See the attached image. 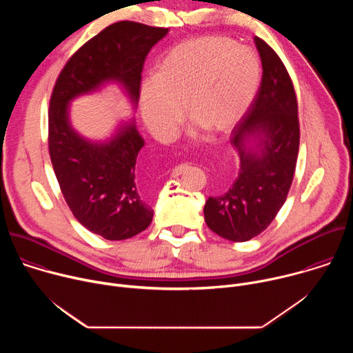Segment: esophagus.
Returning a JSON list of instances; mask_svg holds the SVG:
<instances>
[{
  "label": "esophagus",
  "instance_id": "1",
  "mask_svg": "<svg viewBox=\"0 0 353 353\" xmlns=\"http://www.w3.org/2000/svg\"><path fill=\"white\" fill-rule=\"evenodd\" d=\"M183 170H184V166H183V165H180V166H176V168L172 170L170 176H172V177H179V176L183 173Z\"/></svg>",
  "mask_w": 353,
  "mask_h": 353
}]
</instances>
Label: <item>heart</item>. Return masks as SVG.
<instances>
[{"instance_id":"obj_1","label":"heart","mask_w":353,"mask_h":353,"mask_svg":"<svg viewBox=\"0 0 353 353\" xmlns=\"http://www.w3.org/2000/svg\"><path fill=\"white\" fill-rule=\"evenodd\" d=\"M260 75L259 57L248 47L219 36L185 40L163 56L155 79L143 82V121L159 139H169L184 105L185 116L196 127L225 132L247 112Z\"/></svg>"}]
</instances>
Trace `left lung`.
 I'll return each mask as SVG.
<instances>
[{"mask_svg": "<svg viewBox=\"0 0 353 353\" xmlns=\"http://www.w3.org/2000/svg\"><path fill=\"white\" fill-rule=\"evenodd\" d=\"M263 63L261 85L230 143L237 149L240 169L232 185L204 207L208 228L223 239L247 241L264 232L285 204L299 154L297 99L292 78L263 39L254 37ZM248 134L259 137L260 153L243 146Z\"/></svg>", "mask_w": 353, "mask_h": 353, "instance_id": "8db88e82", "label": "left lung"}]
</instances>
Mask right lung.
I'll return each instance as SVG.
<instances>
[{"mask_svg":"<svg viewBox=\"0 0 353 353\" xmlns=\"http://www.w3.org/2000/svg\"><path fill=\"white\" fill-rule=\"evenodd\" d=\"M168 32L132 21L108 26L70 57L50 97L48 154L60 190L77 221L108 240L130 239L152 222L135 183L143 139L131 124L106 145L88 142L68 124V102L108 79L120 81L137 102L145 59Z\"/></svg>","mask_w":353,"mask_h":353,"instance_id":"1","label":"right lung"}]
</instances>
